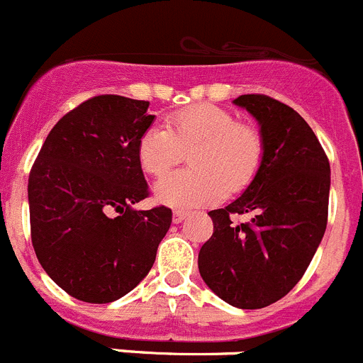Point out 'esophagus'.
Returning <instances> with one entry per match:
<instances>
[{
    "instance_id": "obj_1",
    "label": "esophagus",
    "mask_w": 363,
    "mask_h": 363,
    "mask_svg": "<svg viewBox=\"0 0 363 363\" xmlns=\"http://www.w3.org/2000/svg\"><path fill=\"white\" fill-rule=\"evenodd\" d=\"M185 217H187V212H184V210H176V212L172 213V223L179 224L182 220L185 219Z\"/></svg>"
}]
</instances>
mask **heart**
<instances>
[{
    "instance_id": "obj_1",
    "label": "heart",
    "mask_w": 363,
    "mask_h": 363,
    "mask_svg": "<svg viewBox=\"0 0 363 363\" xmlns=\"http://www.w3.org/2000/svg\"><path fill=\"white\" fill-rule=\"evenodd\" d=\"M189 150L192 169L169 174L155 187V198L162 205H212L226 191L247 187L264 158V143L253 126L235 123V117L220 106L194 105L172 113L167 128H147L137 144V160L144 172L160 178Z\"/></svg>"
}]
</instances>
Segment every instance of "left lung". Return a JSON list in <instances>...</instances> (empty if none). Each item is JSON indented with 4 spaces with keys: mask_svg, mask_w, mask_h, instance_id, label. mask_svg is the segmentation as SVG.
<instances>
[{
    "mask_svg": "<svg viewBox=\"0 0 363 363\" xmlns=\"http://www.w3.org/2000/svg\"><path fill=\"white\" fill-rule=\"evenodd\" d=\"M233 103L257 119L264 158L242 196L208 212L213 233L199 250L198 267L223 301L257 310L294 289L323 240L330 162L294 108L264 94ZM231 213H251L252 219L233 225Z\"/></svg>",
    "mask_w": 363,
    "mask_h": 363,
    "instance_id": "1",
    "label": "left lung"
}]
</instances>
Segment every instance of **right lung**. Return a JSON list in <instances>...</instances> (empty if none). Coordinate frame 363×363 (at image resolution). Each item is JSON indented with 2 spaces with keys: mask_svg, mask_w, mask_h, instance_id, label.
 Instances as JSON below:
<instances>
[{
  "mask_svg": "<svg viewBox=\"0 0 363 363\" xmlns=\"http://www.w3.org/2000/svg\"><path fill=\"white\" fill-rule=\"evenodd\" d=\"M150 101L96 96L65 113L44 140L28 178L32 244L69 296L112 303L146 278L172 212L135 210L147 198L137 160L153 123Z\"/></svg>",
  "mask_w": 363,
  "mask_h": 363,
  "instance_id": "add662e5",
  "label": "right lung"
}]
</instances>
